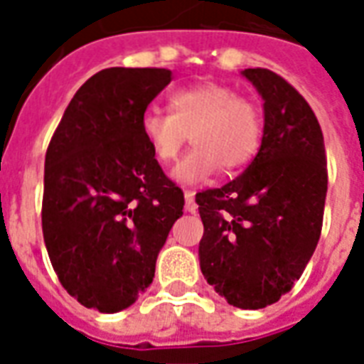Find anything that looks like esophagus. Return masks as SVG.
Returning a JSON list of instances; mask_svg holds the SVG:
<instances>
[{"mask_svg":"<svg viewBox=\"0 0 364 364\" xmlns=\"http://www.w3.org/2000/svg\"><path fill=\"white\" fill-rule=\"evenodd\" d=\"M185 210L187 213H195L197 210V203H195V193L193 191H185Z\"/></svg>","mask_w":364,"mask_h":364,"instance_id":"34e87169","label":"esophagus"}]
</instances>
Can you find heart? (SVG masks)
I'll return each instance as SVG.
<instances>
[{
	"mask_svg": "<svg viewBox=\"0 0 364 364\" xmlns=\"http://www.w3.org/2000/svg\"><path fill=\"white\" fill-rule=\"evenodd\" d=\"M140 134L159 166H171L187 142L197 148L175 169L183 183H197L218 167L236 169L252 161L263 136V117L250 97L224 83H200L169 95V112L148 109Z\"/></svg>",
	"mask_w": 364,
	"mask_h": 364,
	"instance_id": "1",
	"label": "heart"
}]
</instances>
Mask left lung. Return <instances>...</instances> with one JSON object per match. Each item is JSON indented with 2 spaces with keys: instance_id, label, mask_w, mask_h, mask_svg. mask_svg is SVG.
<instances>
[{
  "instance_id": "obj_1",
  "label": "left lung",
  "mask_w": 364,
  "mask_h": 364,
  "mask_svg": "<svg viewBox=\"0 0 364 364\" xmlns=\"http://www.w3.org/2000/svg\"><path fill=\"white\" fill-rule=\"evenodd\" d=\"M244 75L263 97L259 151L244 173L197 193L205 234L198 245L208 284L242 310L274 304L302 277L318 245L328 161L312 107L265 68Z\"/></svg>"
}]
</instances>
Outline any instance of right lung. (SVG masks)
Instances as JSON below:
<instances>
[{"label":"right lung","mask_w":364,"mask_h":364,"mask_svg":"<svg viewBox=\"0 0 364 364\" xmlns=\"http://www.w3.org/2000/svg\"><path fill=\"white\" fill-rule=\"evenodd\" d=\"M166 68H107L68 105L46 150L43 236L62 287L112 314L154 281L156 259L185 197L140 134Z\"/></svg>","instance_id":"obj_1"}]
</instances>
